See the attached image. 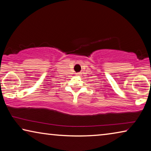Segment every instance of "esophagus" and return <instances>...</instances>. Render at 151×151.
Wrapping results in <instances>:
<instances>
[{"instance_id":"34e87169","label":"esophagus","mask_w":151,"mask_h":151,"mask_svg":"<svg viewBox=\"0 0 151 151\" xmlns=\"http://www.w3.org/2000/svg\"><path fill=\"white\" fill-rule=\"evenodd\" d=\"M76 75L78 76H80V73H76Z\"/></svg>"}]
</instances>
